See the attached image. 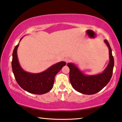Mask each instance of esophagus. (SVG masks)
Segmentation results:
<instances>
[{
    "mask_svg": "<svg viewBox=\"0 0 122 122\" xmlns=\"http://www.w3.org/2000/svg\"><path fill=\"white\" fill-rule=\"evenodd\" d=\"M70 61H71V59H70L69 58H65V61L66 63L70 62Z\"/></svg>",
    "mask_w": 122,
    "mask_h": 122,
    "instance_id": "esophagus-1",
    "label": "esophagus"
}]
</instances>
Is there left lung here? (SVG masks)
I'll return each instance as SVG.
<instances>
[{
	"instance_id": "left-lung-1",
	"label": "left lung",
	"mask_w": 122,
	"mask_h": 122,
	"mask_svg": "<svg viewBox=\"0 0 122 122\" xmlns=\"http://www.w3.org/2000/svg\"><path fill=\"white\" fill-rule=\"evenodd\" d=\"M109 49V62L102 73L93 75H85L72 63H68L70 69L69 79L72 86L75 90L83 94L93 95L101 90L109 82L113 74L114 58L108 42L104 41Z\"/></svg>"
}]
</instances>
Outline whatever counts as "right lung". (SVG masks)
<instances>
[{"mask_svg":"<svg viewBox=\"0 0 122 122\" xmlns=\"http://www.w3.org/2000/svg\"><path fill=\"white\" fill-rule=\"evenodd\" d=\"M22 38V37L20 41ZM19 45V43L14 49L11 61L12 69L17 84L28 92L37 95L47 93L53 87L56 74L65 66L66 63L61 61L52 65L40 73H31L25 71L20 66L17 58V49Z\"/></svg>","mask_w":122,"mask_h":122,"instance_id":"1","label":"right lung"}]
</instances>
